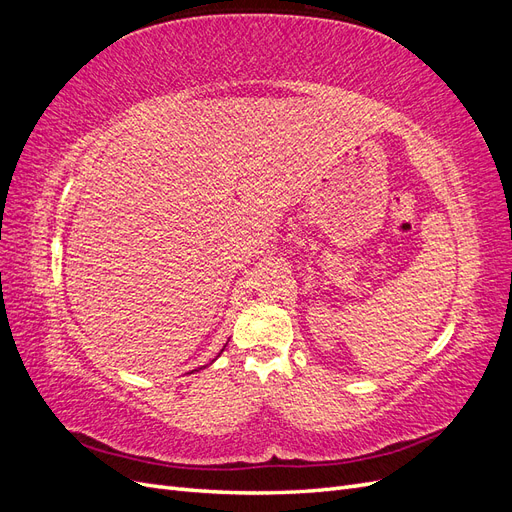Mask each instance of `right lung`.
I'll list each match as a JSON object with an SVG mask.
<instances>
[{
    "label": "right lung",
    "mask_w": 512,
    "mask_h": 512,
    "mask_svg": "<svg viewBox=\"0 0 512 512\" xmlns=\"http://www.w3.org/2000/svg\"><path fill=\"white\" fill-rule=\"evenodd\" d=\"M222 350H224V348H222Z\"/></svg>",
    "instance_id": "1"
}]
</instances>
